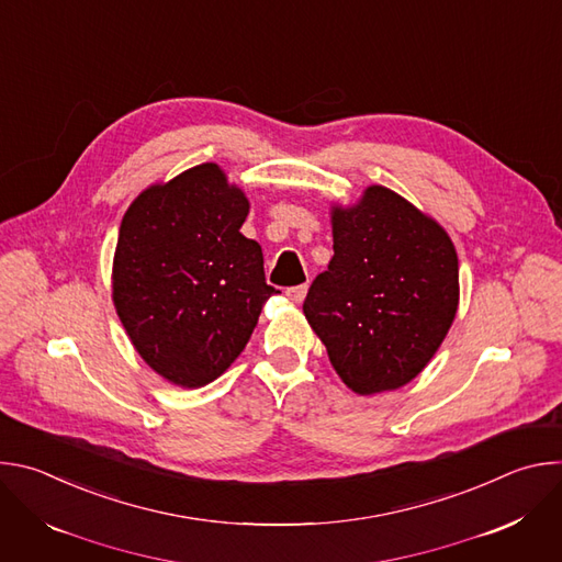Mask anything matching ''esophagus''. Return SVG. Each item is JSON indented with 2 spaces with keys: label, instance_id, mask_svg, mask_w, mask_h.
I'll use <instances>...</instances> for the list:
<instances>
[{
  "label": "esophagus",
  "instance_id": "obj_1",
  "mask_svg": "<svg viewBox=\"0 0 562 562\" xmlns=\"http://www.w3.org/2000/svg\"><path fill=\"white\" fill-rule=\"evenodd\" d=\"M306 291H308V286H306V284H297V286L286 289V297H289V300H293V302H302V300L306 297Z\"/></svg>",
  "mask_w": 562,
  "mask_h": 562
}]
</instances>
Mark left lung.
Returning <instances> with one entry per match:
<instances>
[{
    "mask_svg": "<svg viewBox=\"0 0 562 562\" xmlns=\"http://www.w3.org/2000/svg\"><path fill=\"white\" fill-rule=\"evenodd\" d=\"M334 258L304 300L342 382L373 395L412 382L458 311V256L447 231L386 187L331 206Z\"/></svg>",
    "mask_w": 562,
    "mask_h": 562,
    "instance_id": "1",
    "label": "left lung"
}]
</instances>
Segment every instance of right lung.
<instances>
[{"label": "right lung", "instance_id": "1", "mask_svg": "<svg viewBox=\"0 0 562 562\" xmlns=\"http://www.w3.org/2000/svg\"><path fill=\"white\" fill-rule=\"evenodd\" d=\"M243 189L198 165L142 191L124 213L113 258V304L144 362L198 389L247 347L265 302L262 247L239 233Z\"/></svg>", "mask_w": 562, "mask_h": 562}]
</instances>
